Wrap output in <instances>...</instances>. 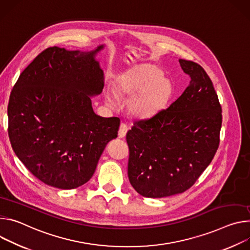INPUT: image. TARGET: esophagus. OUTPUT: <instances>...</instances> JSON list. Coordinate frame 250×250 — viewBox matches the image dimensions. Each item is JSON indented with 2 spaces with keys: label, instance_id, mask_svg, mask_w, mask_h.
I'll return each mask as SVG.
<instances>
[{
  "label": "esophagus",
  "instance_id": "34e87169",
  "mask_svg": "<svg viewBox=\"0 0 250 250\" xmlns=\"http://www.w3.org/2000/svg\"><path fill=\"white\" fill-rule=\"evenodd\" d=\"M127 131H128L127 125L124 124V123H121V125L119 127V131H118V137L119 138H124L127 134Z\"/></svg>",
  "mask_w": 250,
  "mask_h": 250
}]
</instances>
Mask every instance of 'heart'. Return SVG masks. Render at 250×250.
I'll return each instance as SVG.
<instances>
[{
    "label": "heart",
    "instance_id": "heart-1",
    "mask_svg": "<svg viewBox=\"0 0 250 250\" xmlns=\"http://www.w3.org/2000/svg\"><path fill=\"white\" fill-rule=\"evenodd\" d=\"M116 92L123 96H133L129 102L130 113L137 118H151L166 107L173 94V83L154 64L136 65L119 78ZM109 106L116 105L112 90L105 94Z\"/></svg>",
    "mask_w": 250,
    "mask_h": 250
}]
</instances>
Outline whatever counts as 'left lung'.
Segmentation results:
<instances>
[{
	"label": "left lung",
	"mask_w": 250,
	"mask_h": 250,
	"mask_svg": "<svg viewBox=\"0 0 250 250\" xmlns=\"http://www.w3.org/2000/svg\"><path fill=\"white\" fill-rule=\"evenodd\" d=\"M190 81L169 108L127 132L128 177L138 193L165 198L188 189L219 144L221 107L212 82L198 63L179 60Z\"/></svg>",
	"instance_id": "1"
}]
</instances>
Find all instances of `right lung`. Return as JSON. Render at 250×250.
<instances>
[{"label": "right lung", "instance_id": "add662e5", "mask_svg": "<svg viewBox=\"0 0 250 250\" xmlns=\"http://www.w3.org/2000/svg\"><path fill=\"white\" fill-rule=\"evenodd\" d=\"M105 47H48L20 75L8 105L12 147L36 178L71 189L93 176L106 145L115 139L117 117H101L91 97L104 87L96 55Z\"/></svg>", "mask_w": 250, "mask_h": 250}]
</instances>
